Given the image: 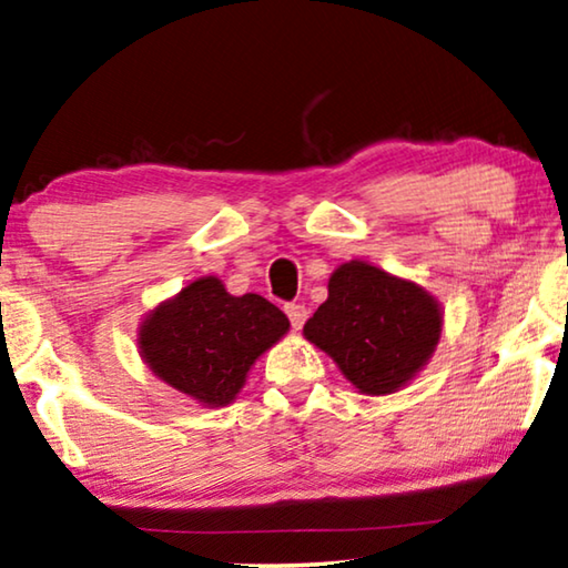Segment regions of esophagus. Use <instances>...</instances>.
<instances>
[{
  "mask_svg": "<svg viewBox=\"0 0 568 568\" xmlns=\"http://www.w3.org/2000/svg\"><path fill=\"white\" fill-rule=\"evenodd\" d=\"M285 313H287V318H291L293 332H301L303 324H306V318H308V308L301 306V303H287Z\"/></svg>",
  "mask_w": 568,
  "mask_h": 568,
  "instance_id": "esophagus-1",
  "label": "esophagus"
}]
</instances>
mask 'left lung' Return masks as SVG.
<instances>
[{"label":"left lung","mask_w":568,"mask_h":568,"mask_svg":"<svg viewBox=\"0 0 568 568\" xmlns=\"http://www.w3.org/2000/svg\"><path fill=\"white\" fill-rule=\"evenodd\" d=\"M442 328V303L426 287L349 260L328 277V298L306 321L303 336L362 395H393L428 365Z\"/></svg>","instance_id":"left-lung-1"}]
</instances>
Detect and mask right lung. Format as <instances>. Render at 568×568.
Instances as JSON below:
<instances>
[{
	"mask_svg": "<svg viewBox=\"0 0 568 568\" xmlns=\"http://www.w3.org/2000/svg\"><path fill=\"white\" fill-rule=\"evenodd\" d=\"M287 328L285 313L262 295H232L219 277L206 275L142 318L138 349L152 375L173 390L203 408H224Z\"/></svg>",
	"mask_w": 568,
	"mask_h": 568,
	"instance_id": "right-lung-1",
	"label": "right lung"
}]
</instances>
